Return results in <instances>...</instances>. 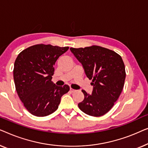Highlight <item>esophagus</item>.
<instances>
[{
	"instance_id": "esophagus-1",
	"label": "esophagus",
	"mask_w": 148,
	"mask_h": 148,
	"mask_svg": "<svg viewBox=\"0 0 148 148\" xmlns=\"http://www.w3.org/2000/svg\"><path fill=\"white\" fill-rule=\"evenodd\" d=\"M70 92H74L75 91H76V90H74V88H70Z\"/></svg>"
}]
</instances>
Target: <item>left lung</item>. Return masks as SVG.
Listing matches in <instances>:
<instances>
[{"instance_id": "1", "label": "left lung", "mask_w": 148, "mask_h": 148, "mask_svg": "<svg viewBox=\"0 0 148 148\" xmlns=\"http://www.w3.org/2000/svg\"><path fill=\"white\" fill-rule=\"evenodd\" d=\"M70 50L82 64L94 86L92 95L82 90L84 99L78 104L79 109L92 116L104 115L112 109L123 88L126 73L121 57L99 45L70 47Z\"/></svg>"}]
</instances>
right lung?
Listing matches in <instances>:
<instances>
[{"instance_id":"obj_1","label":"right lung","mask_w":148,"mask_h":148,"mask_svg":"<svg viewBox=\"0 0 148 148\" xmlns=\"http://www.w3.org/2000/svg\"><path fill=\"white\" fill-rule=\"evenodd\" d=\"M69 47L37 44L18 54L13 78L18 97L32 115L45 116L58 109L61 97L70 90L67 84L58 86L51 81L54 65Z\"/></svg>"}]
</instances>
